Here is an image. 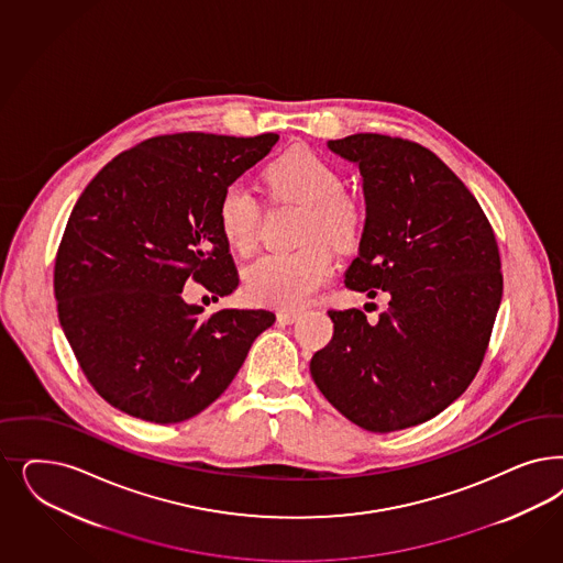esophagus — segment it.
<instances>
[{
    "instance_id": "obj_1",
    "label": "esophagus",
    "mask_w": 563,
    "mask_h": 563,
    "mask_svg": "<svg viewBox=\"0 0 563 563\" xmlns=\"http://www.w3.org/2000/svg\"><path fill=\"white\" fill-rule=\"evenodd\" d=\"M298 317H300V310H279V312H277V321H279L282 325H290Z\"/></svg>"
}]
</instances>
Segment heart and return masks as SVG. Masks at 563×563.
<instances>
[{"instance_id":"heart-1","label":"heart","mask_w":563,"mask_h":563,"mask_svg":"<svg viewBox=\"0 0 563 563\" xmlns=\"http://www.w3.org/2000/svg\"><path fill=\"white\" fill-rule=\"evenodd\" d=\"M267 181L277 199L309 209L307 240L319 236L333 249L347 251L361 240L363 207L344 192L342 174L305 148H291L267 167ZM258 202L242 184H230L219 200L221 234L236 251H249L258 230ZM333 273L331 256L312 244L296 253L258 256L244 269V290L263 305L302 307Z\"/></svg>"}]
</instances>
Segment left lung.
<instances>
[{
    "instance_id": "obj_1",
    "label": "left lung",
    "mask_w": 563,
    "mask_h": 563,
    "mask_svg": "<svg viewBox=\"0 0 563 563\" xmlns=\"http://www.w3.org/2000/svg\"><path fill=\"white\" fill-rule=\"evenodd\" d=\"M327 148L363 176L358 256L345 286L389 294L377 323L329 310L331 342L310 375L331 406L373 433L437 417L471 385L504 294L495 234L481 205L429 148L352 134Z\"/></svg>"
}]
</instances>
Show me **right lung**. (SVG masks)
<instances>
[{
	"mask_svg": "<svg viewBox=\"0 0 563 563\" xmlns=\"http://www.w3.org/2000/svg\"><path fill=\"white\" fill-rule=\"evenodd\" d=\"M279 141L165 134L111 159L76 200L55 258L59 325L95 391L157 424L202 412L236 377L272 310L202 307L181 298L192 277L238 288L219 228L223 190Z\"/></svg>",
	"mask_w": 563,
	"mask_h": 563,
	"instance_id": "obj_1",
	"label": "right lung"
}]
</instances>
